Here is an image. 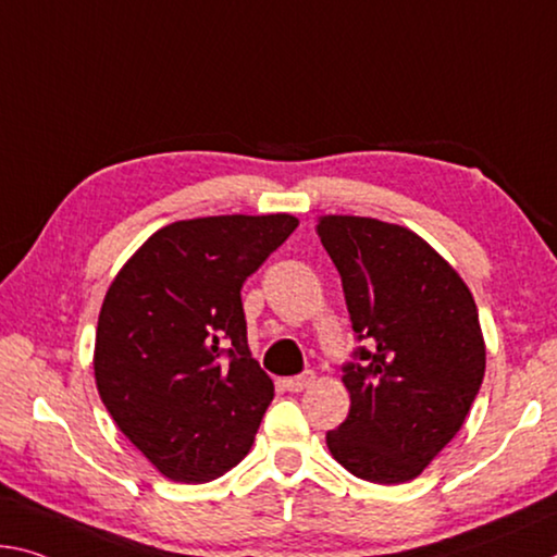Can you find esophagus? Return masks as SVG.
I'll return each instance as SVG.
<instances>
[{
  "instance_id": "obj_1",
  "label": "esophagus",
  "mask_w": 557,
  "mask_h": 557,
  "mask_svg": "<svg viewBox=\"0 0 557 557\" xmlns=\"http://www.w3.org/2000/svg\"><path fill=\"white\" fill-rule=\"evenodd\" d=\"M312 379H314L312 372H305V374H297V376H287L282 384H285L287 392H302L307 384H312Z\"/></svg>"
}]
</instances>
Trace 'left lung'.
<instances>
[{
  "label": "left lung",
  "mask_w": 557,
  "mask_h": 557,
  "mask_svg": "<svg viewBox=\"0 0 557 557\" xmlns=\"http://www.w3.org/2000/svg\"><path fill=\"white\" fill-rule=\"evenodd\" d=\"M317 235L364 342L342 367L351 406L326 446L357 479L411 481L463 426L481 389L479 310L451 264L401 225L326 215Z\"/></svg>",
  "instance_id": "obj_1"
}]
</instances>
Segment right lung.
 I'll return each mask as SVG.
<instances>
[{
    "label": "right lung",
    "instance_id": "right-lung-1",
    "mask_svg": "<svg viewBox=\"0 0 557 557\" xmlns=\"http://www.w3.org/2000/svg\"><path fill=\"white\" fill-rule=\"evenodd\" d=\"M295 227L285 213L181 220L148 237L106 293L96 386L171 481H213L250 451L275 386L247 349L240 289Z\"/></svg>",
    "mask_w": 557,
    "mask_h": 557
}]
</instances>
